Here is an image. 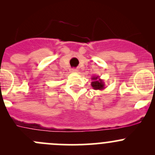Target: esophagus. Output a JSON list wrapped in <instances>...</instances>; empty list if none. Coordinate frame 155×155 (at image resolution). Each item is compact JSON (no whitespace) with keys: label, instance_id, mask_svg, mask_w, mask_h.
Returning <instances> with one entry per match:
<instances>
[{"label":"esophagus","instance_id":"obj_1","mask_svg":"<svg viewBox=\"0 0 155 155\" xmlns=\"http://www.w3.org/2000/svg\"><path fill=\"white\" fill-rule=\"evenodd\" d=\"M71 72H72V73H77L78 70H77V69L73 68V69H72V70H71Z\"/></svg>","mask_w":155,"mask_h":155}]
</instances>
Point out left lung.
Masks as SVG:
<instances>
[{
	"label": "left lung",
	"mask_w": 155,
	"mask_h": 155,
	"mask_svg": "<svg viewBox=\"0 0 155 155\" xmlns=\"http://www.w3.org/2000/svg\"><path fill=\"white\" fill-rule=\"evenodd\" d=\"M91 79L93 80V82H91V85L93 87V89H94V90L102 91L105 88V83H104L103 79H100V76H94L91 78Z\"/></svg>",
	"instance_id": "obj_1"
}]
</instances>
